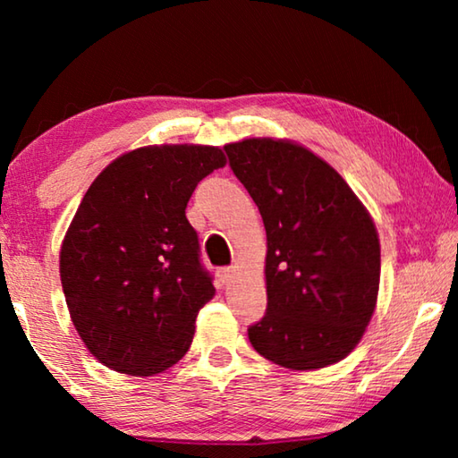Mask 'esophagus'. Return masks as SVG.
Masks as SVG:
<instances>
[{"mask_svg": "<svg viewBox=\"0 0 458 458\" xmlns=\"http://www.w3.org/2000/svg\"><path fill=\"white\" fill-rule=\"evenodd\" d=\"M218 278L222 281V284H226V283H230V278L234 276V268L232 267H224V268H218Z\"/></svg>", "mask_w": 458, "mask_h": 458, "instance_id": "esophagus-1", "label": "esophagus"}]
</instances>
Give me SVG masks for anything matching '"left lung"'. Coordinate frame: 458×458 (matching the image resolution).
I'll return each instance as SVG.
<instances>
[{
    "instance_id": "8db88e82",
    "label": "left lung",
    "mask_w": 458,
    "mask_h": 458,
    "mask_svg": "<svg viewBox=\"0 0 458 458\" xmlns=\"http://www.w3.org/2000/svg\"><path fill=\"white\" fill-rule=\"evenodd\" d=\"M267 230V313L248 327L262 358L319 369L350 353L374 315L379 240L335 169L283 139L224 147Z\"/></svg>"
}]
</instances>
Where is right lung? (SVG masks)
Masks as SVG:
<instances>
[{
  "label": "right lung",
  "mask_w": 458,
  "mask_h": 458,
  "mask_svg": "<svg viewBox=\"0 0 458 458\" xmlns=\"http://www.w3.org/2000/svg\"><path fill=\"white\" fill-rule=\"evenodd\" d=\"M224 165L218 147H141L84 193L60 248V281L76 331L106 368L153 376L188 353L216 289L185 208Z\"/></svg>",
  "instance_id": "obj_1"
}]
</instances>
